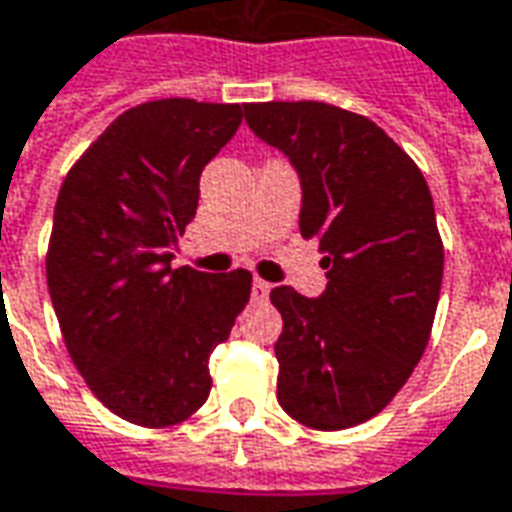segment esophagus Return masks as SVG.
Listing matches in <instances>:
<instances>
[{
    "instance_id": "34e87169",
    "label": "esophagus",
    "mask_w": 512,
    "mask_h": 512,
    "mask_svg": "<svg viewBox=\"0 0 512 512\" xmlns=\"http://www.w3.org/2000/svg\"><path fill=\"white\" fill-rule=\"evenodd\" d=\"M267 292H270V284H267V281H262V278H253V287H250L253 301H264V298H267Z\"/></svg>"
}]
</instances>
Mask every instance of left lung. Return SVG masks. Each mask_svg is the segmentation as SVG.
Segmentation results:
<instances>
[{"label": "left lung", "mask_w": 512, "mask_h": 512, "mask_svg": "<svg viewBox=\"0 0 512 512\" xmlns=\"http://www.w3.org/2000/svg\"><path fill=\"white\" fill-rule=\"evenodd\" d=\"M248 128L290 158L301 234L323 250L326 290L276 287L278 404L334 432L382 412L424 357L443 242L421 169L376 122L326 102H253Z\"/></svg>", "instance_id": "8db88e82"}]
</instances>
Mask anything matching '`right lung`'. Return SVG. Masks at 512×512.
I'll return each mask as SVG.
<instances>
[{
  "label": "right lung",
  "instance_id": "1",
  "mask_svg": "<svg viewBox=\"0 0 512 512\" xmlns=\"http://www.w3.org/2000/svg\"><path fill=\"white\" fill-rule=\"evenodd\" d=\"M239 122L242 105L144 102L105 128L61 186L49 298L80 376L130 424H181L206 404L211 351L250 298L248 270L172 267L200 172Z\"/></svg>",
  "mask_w": 512,
  "mask_h": 512
}]
</instances>
